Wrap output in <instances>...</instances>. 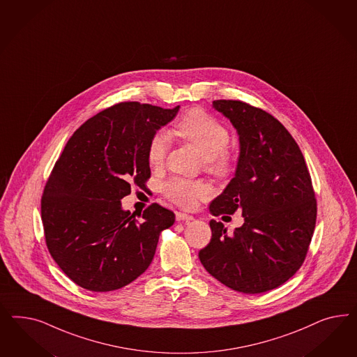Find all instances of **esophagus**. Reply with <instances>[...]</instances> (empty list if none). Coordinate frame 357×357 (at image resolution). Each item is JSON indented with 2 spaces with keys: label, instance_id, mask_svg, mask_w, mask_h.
<instances>
[{
  "label": "esophagus",
  "instance_id": "obj_1",
  "mask_svg": "<svg viewBox=\"0 0 357 357\" xmlns=\"http://www.w3.org/2000/svg\"><path fill=\"white\" fill-rule=\"evenodd\" d=\"M175 217H176V221H191V220H194V217L191 215H187L183 212H176Z\"/></svg>",
  "mask_w": 357,
  "mask_h": 357
}]
</instances>
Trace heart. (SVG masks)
<instances>
[{
    "mask_svg": "<svg viewBox=\"0 0 357 357\" xmlns=\"http://www.w3.org/2000/svg\"><path fill=\"white\" fill-rule=\"evenodd\" d=\"M174 133L191 142L204 157L206 170L217 176H227L234 166V155L227 149L230 135L227 127L202 108H192L174 124ZM169 149V137L165 132L155 133L148 145V162L161 166ZM165 196L183 208H194L199 199L206 197L209 188L202 181L181 176L169 179L162 185Z\"/></svg>",
    "mask_w": 357,
    "mask_h": 357,
    "instance_id": "1",
    "label": "heart"
}]
</instances>
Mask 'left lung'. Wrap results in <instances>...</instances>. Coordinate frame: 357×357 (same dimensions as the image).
I'll return each mask as SVG.
<instances>
[{
	"label": "left lung",
	"instance_id": "1",
	"mask_svg": "<svg viewBox=\"0 0 357 357\" xmlns=\"http://www.w3.org/2000/svg\"><path fill=\"white\" fill-rule=\"evenodd\" d=\"M239 136L234 178L211 203L213 216L242 211L245 222L227 234L211 220V242L199 251L215 279L237 292L275 289L303 266L313 237L317 200L303 153L271 114L241 100H213Z\"/></svg>",
	"mask_w": 357,
	"mask_h": 357
}]
</instances>
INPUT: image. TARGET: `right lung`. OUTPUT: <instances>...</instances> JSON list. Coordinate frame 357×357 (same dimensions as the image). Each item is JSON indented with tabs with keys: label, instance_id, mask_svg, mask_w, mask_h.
Here are the masks:
<instances>
[{
	"label": "right lung",
	"instance_id": "right-lung-1",
	"mask_svg": "<svg viewBox=\"0 0 357 357\" xmlns=\"http://www.w3.org/2000/svg\"><path fill=\"white\" fill-rule=\"evenodd\" d=\"M178 111L121 102L86 120L66 142L44 187L42 221L51 257L77 285L115 291L151 266L175 215L153 203L139 222L120 200L130 185L145 187L149 141Z\"/></svg>",
	"mask_w": 357,
	"mask_h": 357
}]
</instances>
